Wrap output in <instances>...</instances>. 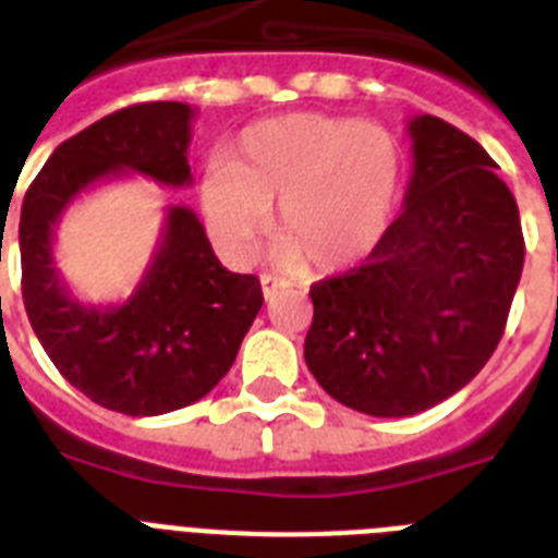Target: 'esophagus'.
<instances>
[{
    "mask_svg": "<svg viewBox=\"0 0 558 558\" xmlns=\"http://www.w3.org/2000/svg\"><path fill=\"white\" fill-rule=\"evenodd\" d=\"M280 287H283V280L280 278H275V275H260V289H264L266 301H271Z\"/></svg>",
    "mask_w": 558,
    "mask_h": 558,
    "instance_id": "esophagus-1",
    "label": "esophagus"
}]
</instances>
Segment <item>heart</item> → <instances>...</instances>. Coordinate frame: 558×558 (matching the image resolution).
I'll list each match as a JSON object with an SVG mask.
<instances>
[{
	"instance_id": "1",
	"label": "heart",
	"mask_w": 558,
	"mask_h": 558,
	"mask_svg": "<svg viewBox=\"0 0 558 558\" xmlns=\"http://www.w3.org/2000/svg\"><path fill=\"white\" fill-rule=\"evenodd\" d=\"M400 192V149L391 133L326 112H287L250 124L229 163H209L201 209L209 232L246 260L278 204L283 266L331 275L357 266L386 235Z\"/></svg>"
}]
</instances>
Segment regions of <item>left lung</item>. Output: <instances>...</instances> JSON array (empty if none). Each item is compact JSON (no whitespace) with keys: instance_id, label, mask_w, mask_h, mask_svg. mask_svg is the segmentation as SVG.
I'll list each match as a JSON object with an SVG mask.
<instances>
[{"instance_id":"left-lung-1","label":"left lung","mask_w":558,"mask_h":558,"mask_svg":"<svg viewBox=\"0 0 558 558\" xmlns=\"http://www.w3.org/2000/svg\"><path fill=\"white\" fill-rule=\"evenodd\" d=\"M397 221L354 269L308 289L303 357L326 395L372 416H411L474 380L502 340L525 241L494 158L437 116L409 121Z\"/></svg>"}]
</instances>
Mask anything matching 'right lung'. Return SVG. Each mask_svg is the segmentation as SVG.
<instances>
[{
  "mask_svg": "<svg viewBox=\"0 0 558 558\" xmlns=\"http://www.w3.org/2000/svg\"><path fill=\"white\" fill-rule=\"evenodd\" d=\"M192 119L195 110L181 101L105 116L56 147L22 204L27 320L64 380L119 414H167L209 395L264 306L260 280L223 269L198 215L181 204L167 207L161 241L124 303H82L56 269L59 218L93 184L124 172L175 190L192 184Z\"/></svg>",
  "mask_w": 558,
  "mask_h": 558,
  "instance_id": "right-lung-1",
  "label": "right lung"
}]
</instances>
